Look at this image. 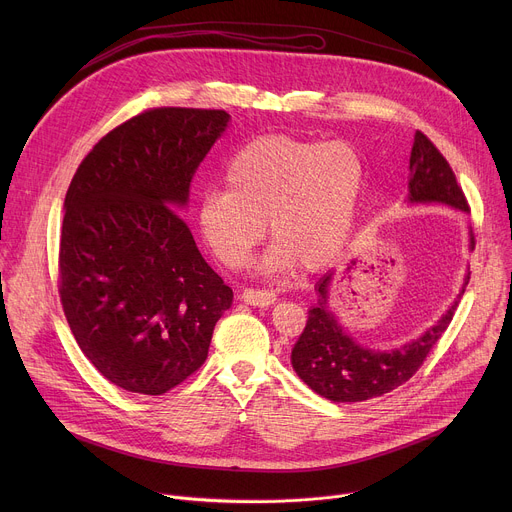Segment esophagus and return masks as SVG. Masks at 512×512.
<instances>
[{"mask_svg":"<svg viewBox=\"0 0 512 512\" xmlns=\"http://www.w3.org/2000/svg\"><path fill=\"white\" fill-rule=\"evenodd\" d=\"M241 300L245 304H251V306H259V308H267L271 304H275L277 296L273 289H253V287H245L241 291Z\"/></svg>","mask_w":512,"mask_h":512,"instance_id":"obj_1","label":"esophagus"}]
</instances>
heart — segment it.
<instances>
[{
    "label": "heart",
    "mask_w": 512,
    "mask_h": 512,
    "mask_svg": "<svg viewBox=\"0 0 512 512\" xmlns=\"http://www.w3.org/2000/svg\"><path fill=\"white\" fill-rule=\"evenodd\" d=\"M227 190H208L196 221L208 249L229 267L249 261L269 233L277 241L267 267L296 261L308 271L326 267L354 225L364 188V164L346 141L265 135L249 141L225 170Z\"/></svg>",
    "instance_id": "obj_1"
}]
</instances>
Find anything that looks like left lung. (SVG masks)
<instances>
[{"instance_id": "8db88e82", "label": "left lung", "mask_w": 512, "mask_h": 512, "mask_svg": "<svg viewBox=\"0 0 512 512\" xmlns=\"http://www.w3.org/2000/svg\"><path fill=\"white\" fill-rule=\"evenodd\" d=\"M409 170V202H437L470 212L466 196L458 186L448 160L421 131H415ZM470 249H474L472 233ZM468 281L470 271L464 277L458 300L421 336L391 350H373L360 346L352 336H348L332 314L328 306L332 273L324 275L316 283L318 302L310 308L306 328L291 350L294 371L312 391L334 403L367 401L401 387L419 371L431 348L450 326Z\"/></svg>"}]
</instances>
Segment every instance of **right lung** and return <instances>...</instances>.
I'll use <instances>...</instances> for the list:
<instances>
[{"label": "right lung", "mask_w": 512, "mask_h": 512, "mask_svg": "<svg viewBox=\"0 0 512 512\" xmlns=\"http://www.w3.org/2000/svg\"><path fill=\"white\" fill-rule=\"evenodd\" d=\"M231 115L160 107L109 131L64 198L58 294L68 326L113 385L164 395L208 356L233 289L176 212Z\"/></svg>", "instance_id": "right-lung-1"}]
</instances>
